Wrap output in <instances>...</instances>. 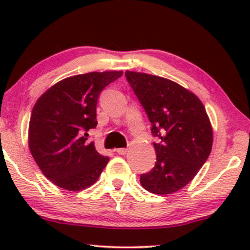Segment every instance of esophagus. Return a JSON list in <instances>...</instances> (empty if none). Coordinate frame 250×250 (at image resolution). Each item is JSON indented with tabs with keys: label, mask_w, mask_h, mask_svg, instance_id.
<instances>
[{
	"label": "esophagus",
	"mask_w": 250,
	"mask_h": 250,
	"mask_svg": "<svg viewBox=\"0 0 250 250\" xmlns=\"http://www.w3.org/2000/svg\"><path fill=\"white\" fill-rule=\"evenodd\" d=\"M116 152L118 153V155H126V152H127V149L125 148H119L116 150Z\"/></svg>",
	"instance_id": "34e87169"
}]
</instances>
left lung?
<instances>
[{
	"mask_svg": "<svg viewBox=\"0 0 250 250\" xmlns=\"http://www.w3.org/2000/svg\"><path fill=\"white\" fill-rule=\"evenodd\" d=\"M126 80L150 123L157 162L141 174L140 182L156 194L186 187L206 162L213 146V129L204 104L193 93L166 78L126 71Z\"/></svg>",
	"mask_w": 250,
	"mask_h": 250,
	"instance_id": "left-lung-1",
	"label": "left lung"
}]
</instances>
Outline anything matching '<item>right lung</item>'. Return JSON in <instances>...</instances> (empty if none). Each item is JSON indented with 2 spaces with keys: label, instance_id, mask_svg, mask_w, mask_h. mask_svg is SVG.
<instances>
[{
  "label": "right lung",
  "instance_id": "obj_1",
  "mask_svg": "<svg viewBox=\"0 0 250 250\" xmlns=\"http://www.w3.org/2000/svg\"><path fill=\"white\" fill-rule=\"evenodd\" d=\"M123 71L68 77L49 88L34 105L29 121V150L47 179L69 191L97 182L109 162L88 140L95 128L101 91Z\"/></svg>",
  "mask_w": 250,
  "mask_h": 250
}]
</instances>
